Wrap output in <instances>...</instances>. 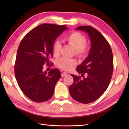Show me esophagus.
<instances>
[{
  "mask_svg": "<svg viewBox=\"0 0 129 129\" xmlns=\"http://www.w3.org/2000/svg\"><path fill=\"white\" fill-rule=\"evenodd\" d=\"M68 75V74L67 73L65 72H64V73H61V76L62 77H64L65 76H67Z\"/></svg>",
  "mask_w": 129,
  "mask_h": 129,
  "instance_id": "1",
  "label": "esophagus"
}]
</instances>
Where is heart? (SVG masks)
I'll list each match as a JSON object with an SVG mask.
<instances>
[{"instance_id": "b5f03b06", "label": "heart", "mask_w": 129, "mask_h": 129, "mask_svg": "<svg viewBox=\"0 0 129 129\" xmlns=\"http://www.w3.org/2000/svg\"><path fill=\"white\" fill-rule=\"evenodd\" d=\"M66 42L69 45L75 48V54L80 58H84L89 54V47L86 42V39L85 36L78 31H73L65 38ZM60 44L59 42L54 43L53 47V53L55 56H57L59 54ZM76 64L74 59L61 57L57 61V66L64 70H69Z\"/></svg>"}]
</instances>
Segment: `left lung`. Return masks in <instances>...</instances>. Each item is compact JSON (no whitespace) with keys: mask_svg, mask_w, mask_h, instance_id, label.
<instances>
[{"mask_svg":"<svg viewBox=\"0 0 129 129\" xmlns=\"http://www.w3.org/2000/svg\"><path fill=\"white\" fill-rule=\"evenodd\" d=\"M86 32L91 40L88 56L77 67L79 74L86 76L71 74L74 82L69 87L72 97L83 104L97 100L108 88L113 72V55L108 41L96 29L91 26H81L76 29Z\"/></svg>","mask_w":129,"mask_h":129,"instance_id":"obj_1","label":"left lung"}]
</instances>
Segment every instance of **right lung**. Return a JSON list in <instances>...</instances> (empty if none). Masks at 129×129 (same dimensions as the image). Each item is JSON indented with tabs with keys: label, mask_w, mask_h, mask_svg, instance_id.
<instances>
[{
	"label": "right lung",
	"mask_w": 129,
	"mask_h": 129,
	"mask_svg": "<svg viewBox=\"0 0 129 129\" xmlns=\"http://www.w3.org/2000/svg\"><path fill=\"white\" fill-rule=\"evenodd\" d=\"M66 25L43 24L32 29L21 40L16 54L14 72L19 86L29 99L42 103L53 96L61 73L54 68L43 72V65L50 64L53 44Z\"/></svg>",
	"instance_id": "right-lung-1"
}]
</instances>
